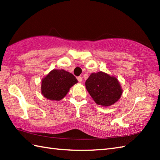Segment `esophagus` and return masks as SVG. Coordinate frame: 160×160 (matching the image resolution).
Returning a JSON list of instances; mask_svg holds the SVG:
<instances>
[{
	"label": "esophagus",
	"instance_id": "obj_1",
	"mask_svg": "<svg viewBox=\"0 0 160 160\" xmlns=\"http://www.w3.org/2000/svg\"><path fill=\"white\" fill-rule=\"evenodd\" d=\"M77 79H78V82H79L80 83H81V82H82V77L79 76V77L77 78Z\"/></svg>",
	"mask_w": 160,
	"mask_h": 160
}]
</instances>
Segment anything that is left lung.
<instances>
[{
	"label": "left lung",
	"mask_w": 160,
	"mask_h": 160,
	"mask_svg": "<svg viewBox=\"0 0 160 160\" xmlns=\"http://www.w3.org/2000/svg\"><path fill=\"white\" fill-rule=\"evenodd\" d=\"M85 86L95 102L102 107L115 104L123 92L118 78L103 71L91 73L86 80Z\"/></svg>",
	"instance_id": "8db88e82"
}]
</instances>
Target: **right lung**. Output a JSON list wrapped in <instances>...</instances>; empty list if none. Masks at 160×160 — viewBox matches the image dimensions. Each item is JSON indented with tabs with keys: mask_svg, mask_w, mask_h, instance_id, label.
Here are the masks:
<instances>
[{
	"mask_svg": "<svg viewBox=\"0 0 160 160\" xmlns=\"http://www.w3.org/2000/svg\"><path fill=\"white\" fill-rule=\"evenodd\" d=\"M76 83L78 80L72 73L64 69H53L42 79L41 93L49 100L59 101Z\"/></svg>",
	"mask_w": 160,
	"mask_h": 160,
	"instance_id": "add662e5",
	"label": "right lung"
}]
</instances>
